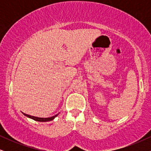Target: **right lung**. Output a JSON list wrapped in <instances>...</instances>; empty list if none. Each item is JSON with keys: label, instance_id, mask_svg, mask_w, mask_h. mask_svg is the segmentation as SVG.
Listing matches in <instances>:
<instances>
[{"label": "right lung", "instance_id": "1", "mask_svg": "<svg viewBox=\"0 0 151 151\" xmlns=\"http://www.w3.org/2000/svg\"><path fill=\"white\" fill-rule=\"evenodd\" d=\"M24 115L25 116L27 117H29L30 118V119H33L35 121H42V122H45V121H52L54 119H55V117L58 116V114H56V115L53 116L52 117H49V118H39V117H35V116H30V115H27V114H25L23 113Z\"/></svg>", "mask_w": 151, "mask_h": 151}]
</instances>
